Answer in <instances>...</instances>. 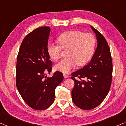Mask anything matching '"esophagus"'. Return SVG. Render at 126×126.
Segmentation results:
<instances>
[{"mask_svg":"<svg viewBox=\"0 0 126 126\" xmlns=\"http://www.w3.org/2000/svg\"><path fill=\"white\" fill-rule=\"evenodd\" d=\"M63 76H64V77L65 78H68V76L67 75V74H63Z\"/></svg>","mask_w":126,"mask_h":126,"instance_id":"1","label":"esophagus"}]
</instances>
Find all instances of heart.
Returning a JSON list of instances; mask_svg holds the SVG:
<instances>
[{"label": "heart", "mask_w": 126, "mask_h": 126, "mask_svg": "<svg viewBox=\"0 0 126 126\" xmlns=\"http://www.w3.org/2000/svg\"><path fill=\"white\" fill-rule=\"evenodd\" d=\"M57 41L60 44L48 42L47 51L50 58L58 61L61 57L62 48L68 49L67 58L63 59L55 66V69L63 73H68L77 64H87L94 52L96 40L91 34H84L79 31L65 32L59 36Z\"/></svg>", "instance_id": "obj_1"}]
</instances>
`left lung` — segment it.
Here are the masks:
<instances>
[{
    "label": "left lung",
    "mask_w": 126,
    "mask_h": 126,
    "mask_svg": "<svg viewBox=\"0 0 126 126\" xmlns=\"http://www.w3.org/2000/svg\"><path fill=\"white\" fill-rule=\"evenodd\" d=\"M91 28L96 35V50L88 64L71 74L74 82L72 101L79 108L85 110L97 107L103 102L110 91L112 78L113 65L109 46L101 33L92 26ZM75 77L80 80H76Z\"/></svg>",
    "instance_id": "1"
}]
</instances>
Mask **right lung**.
<instances>
[{
  "label": "right lung",
  "instance_id": "add662e5",
  "mask_svg": "<svg viewBox=\"0 0 126 126\" xmlns=\"http://www.w3.org/2000/svg\"><path fill=\"white\" fill-rule=\"evenodd\" d=\"M50 29L38 28L29 33L21 44L17 56L16 85L28 105L36 110H44L52 105L55 88L63 80V74L56 71L51 77L52 63L47 51Z\"/></svg>",
  "mask_w": 126,
  "mask_h": 126
}]
</instances>
